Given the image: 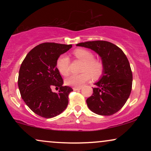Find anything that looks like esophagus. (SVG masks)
<instances>
[{"mask_svg":"<svg viewBox=\"0 0 151 151\" xmlns=\"http://www.w3.org/2000/svg\"><path fill=\"white\" fill-rule=\"evenodd\" d=\"M81 89V86H74L73 87V89L74 90V91H77V90H80Z\"/></svg>","mask_w":151,"mask_h":151,"instance_id":"esophagus-1","label":"esophagus"}]
</instances>
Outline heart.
I'll list each match as a JSON object with an SVG mask.
<instances>
[{
    "instance_id": "obj_1",
    "label": "heart",
    "mask_w": 151,
    "mask_h": 151,
    "mask_svg": "<svg viewBox=\"0 0 151 151\" xmlns=\"http://www.w3.org/2000/svg\"><path fill=\"white\" fill-rule=\"evenodd\" d=\"M73 55L76 58L83 62L80 74H72L65 79L67 85L81 86L91 77L97 79L104 74L105 70L104 62L99 59L94 58V55L89 50L78 48L74 50ZM70 58L65 55H62L57 60V68L63 76L68 75L70 72Z\"/></svg>"
}]
</instances>
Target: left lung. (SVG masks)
<instances>
[{
    "instance_id": "obj_1",
    "label": "left lung",
    "mask_w": 151,
    "mask_h": 151,
    "mask_svg": "<svg viewBox=\"0 0 151 151\" xmlns=\"http://www.w3.org/2000/svg\"><path fill=\"white\" fill-rule=\"evenodd\" d=\"M77 45L96 52L105 65L101 79L86 99L88 107L99 115H113L124 106L132 89L133 74L129 60L121 48L107 41H88Z\"/></svg>"
}]
</instances>
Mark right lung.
Listing matches in <instances>:
<instances>
[{
  "instance_id": "obj_1",
  "label": "right lung",
  "mask_w": 151,
  "mask_h": 151,
  "mask_svg": "<svg viewBox=\"0 0 151 151\" xmlns=\"http://www.w3.org/2000/svg\"><path fill=\"white\" fill-rule=\"evenodd\" d=\"M72 45L45 42L35 47L22 61L18 75V87L26 105L43 118L56 116L67 108L73 89L62 86L63 79L57 68V60ZM53 88H60L52 93Z\"/></svg>"
}]
</instances>
